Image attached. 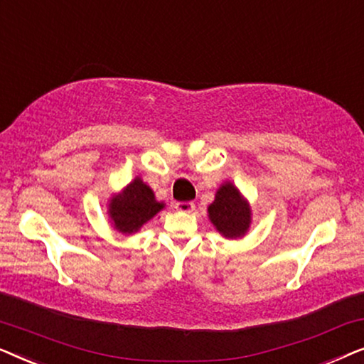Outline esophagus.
<instances>
[{
	"instance_id": "obj_1",
	"label": "esophagus",
	"mask_w": 364,
	"mask_h": 364,
	"mask_svg": "<svg viewBox=\"0 0 364 364\" xmlns=\"http://www.w3.org/2000/svg\"><path fill=\"white\" fill-rule=\"evenodd\" d=\"M173 207H176L178 212H192L193 208H196V203L191 202V200H187V202H176V203H173Z\"/></svg>"
}]
</instances>
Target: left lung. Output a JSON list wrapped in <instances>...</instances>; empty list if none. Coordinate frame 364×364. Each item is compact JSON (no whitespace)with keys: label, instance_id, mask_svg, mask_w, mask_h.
<instances>
[{"label":"left lung","instance_id":"8db88e82","mask_svg":"<svg viewBox=\"0 0 364 364\" xmlns=\"http://www.w3.org/2000/svg\"><path fill=\"white\" fill-rule=\"evenodd\" d=\"M208 217L223 237H242L250 225V207L230 182L218 188L215 200L208 207Z\"/></svg>","mask_w":364,"mask_h":364}]
</instances>
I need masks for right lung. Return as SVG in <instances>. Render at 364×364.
Masks as SVG:
<instances>
[{
  "mask_svg": "<svg viewBox=\"0 0 364 364\" xmlns=\"http://www.w3.org/2000/svg\"><path fill=\"white\" fill-rule=\"evenodd\" d=\"M161 208H164V203L157 202L151 187L137 177L124 188L121 196L112 198L109 213L119 232L134 233Z\"/></svg>",
  "mask_w": 364,
  "mask_h": 364,
  "instance_id": "1",
  "label": "right lung"
}]
</instances>
